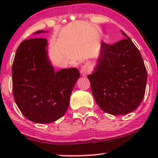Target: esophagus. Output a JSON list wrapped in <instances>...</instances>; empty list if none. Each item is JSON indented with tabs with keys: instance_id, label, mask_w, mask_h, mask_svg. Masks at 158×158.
<instances>
[{
	"instance_id": "1",
	"label": "esophagus",
	"mask_w": 158,
	"mask_h": 158,
	"mask_svg": "<svg viewBox=\"0 0 158 158\" xmlns=\"http://www.w3.org/2000/svg\"><path fill=\"white\" fill-rule=\"evenodd\" d=\"M91 72V66L89 64H85L82 66L80 69V73L82 76H86Z\"/></svg>"
}]
</instances>
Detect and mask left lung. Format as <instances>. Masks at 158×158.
<instances>
[{"label":"left lung","instance_id":"left-lung-1","mask_svg":"<svg viewBox=\"0 0 158 158\" xmlns=\"http://www.w3.org/2000/svg\"><path fill=\"white\" fill-rule=\"evenodd\" d=\"M126 38L112 44H101L94 72L89 75L95 102L105 112L114 115L135 111L144 98L147 70L136 46Z\"/></svg>","mask_w":158,"mask_h":158}]
</instances>
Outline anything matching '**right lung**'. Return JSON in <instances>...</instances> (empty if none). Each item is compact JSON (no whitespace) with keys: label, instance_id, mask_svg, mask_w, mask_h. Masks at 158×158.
<instances>
[{"label":"right lung","instance_id":"right-lung-1","mask_svg":"<svg viewBox=\"0 0 158 158\" xmlns=\"http://www.w3.org/2000/svg\"><path fill=\"white\" fill-rule=\"evenodd\" d=\"M39 30L33 34L46 33ZM76 68L56 72L47 55L45 38L23 40L12 65L13 94L17 107L35 123H51L64 115L79 78Z\"/></svg>","mask_w":158,"mask_h":158}]
</instances>
